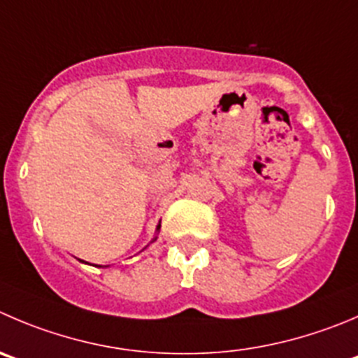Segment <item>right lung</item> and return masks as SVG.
I'll return each mask as SVG.
<instances>
[{
  "instance_id": "1",
  "label": "right lung",
  "mask_w": 358,
  "mask_h": 358,
  "mask_svg": "<svg viewBox=\"0 0 358 358\" xmlns=\"http://www.w3.org/2000/svg\"><path fill=\"white\" fill-rule=\"evenodd\" d=\"M156 230H159V224H158V228H156ZM152 241H156V237H155V239H152Z\"/></svg>"
}]
</instances>
